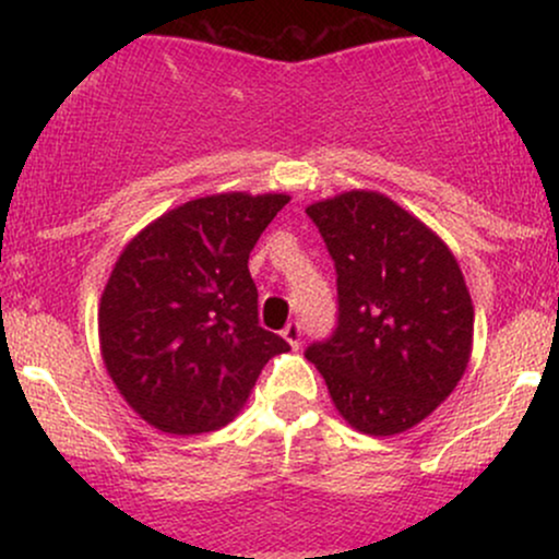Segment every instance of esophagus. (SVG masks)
Listing matches in <instances>:
<instances>
[{"mask_svg": "<svg viewBox=\"0 0 559 559\" xmlns=\"http://www.w3.org/2000/svg\"><path fill=\"white\" fill-rule=\"evenodd\" d=\"M284 338L288 344H292V349H299V346H301V323H299V320H292V323H286Z\"/></svg>", "mask_w": 559, "mask_h": 559, "instance_id": "obj_1", "label": "esophagus"}]
</instances>
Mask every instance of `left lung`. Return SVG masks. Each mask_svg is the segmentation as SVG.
Here are the masks:
<instances>
[{
    "label": "left lung",
    "mask_w": 559,
    "mask_h": 559,
    "mask_svg": "<svg viewBox=\"0 0 559 559\" xmlns=\"http://www.w3.org/2000/svg\"><path fill=\"white\" fill-rule=\"evenodd\" d=\"M336 267V329L312 342L342 418L370 436L418 426L452 394L473 346V301L447 243L376 191L310 204Z\"/></svg>",
    "instance_id": "obj_1"
}]
</instances>
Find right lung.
Masks as SVG:
<instances>
[{
	"mask_svg": "<svg viewBox=\"0 0 559 559\" xmlns=\"http://www.w3.org/2000/svg\"><path fill=\"white\" fill-rule=\"evenodd\" d=\"M286 194H215L146 226L115 262L99 305L107 373L165 433H207L292 346L258 318L249 252Z\"/></svg>",
	"mask_w": 559,
	"mask_h": 559,
	"instance_id": "1",
	"label": "right lung"
}]
</instances>
